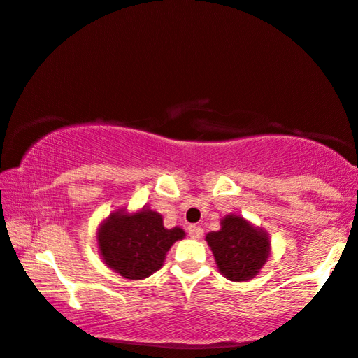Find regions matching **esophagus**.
<instances>
[{
	"mask_svg": "<svg viewBox=\"0 0 358 358\" xmlns=\"http://www.w3.org/2000/svg\"><path fill=\"white\" fill-rule=\"evenodd\" d=\"M188 232H189L191 239H201V237L203 236V229L201 228V226H196V224H191L188 228Z\"/></svg>",
	"mask_w": 358,
	"mask_h": 358,
	"instance_id": "esophagus-1",
	"label": "esophagus"
}]
</instances>
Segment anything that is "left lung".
I'll return each instance as SVG.
<instances>
[{
	"mask_svg": "<svg viewBox=\"0 0 358 358\" xmlns=\"http://www.w3.org/2000/svg\"><path fill=\"white\" fill-rule=\"evenodd\" d=\"M218 271L232 282L253 279L271 253L268 232L255 228L239 215H226L221 229L206 236Z\"/></svg>",
	"mask_w": 358,
	"mask_h": 358,
	"instance_id": "8db88e82",
	"label": "left lung"
}]
</instances>
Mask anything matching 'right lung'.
I'll list each match as a JSON object with an SVG mask.
<instances>
[{"instance_id": "right-lung-1", "label": "right lung", "mask_w": 358, "mask_h": 358, "mask_svg": "<svg viewBox=\"0 0 358 358\" xmlns=\"http://www.w3.org/2000/svg\"><path fill=\"white\" fill-rule=\"evenodd\" d=\"M183 237V229L164 228L161 215L146 207L135 213L116 210L97 229L103 263L130 280L146 279L161 269L170 247Z\"/></svg>"}]
</instances>
